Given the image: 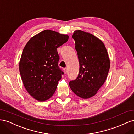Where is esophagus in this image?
Masks as SVG:
<instances>
[{
    "instance_id": "esophagus-1",
    "label": "esophagus",
    "mask_w": 134,
    "mask_h": 134,
    "mask_svg": "<svg viewBox=\"0 0 134 134\" xmlns=\"http://www.w3.org/2000/svg\"><path fill=\"white\" fill-rule=\"evenodd\" d=\"M63 72H64V73L65 74H67V69L66 68H63Z\"/></svg>"
}]
</instances>
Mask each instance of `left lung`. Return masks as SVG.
Listing matches in <instances>:
<instances>
[{"label": "left lung", "instance_id": "1", "mask_svg": "<svg viewBox=\"0 0 134 134\" xmlns=\"http://www.w3.org/2000/svg\"><path fill=\"white\" fill-rule=\"evenodd\" d=\"M72 38L80 68L77 77L70 82V87L78 97L88 99L94 96L105 81L110 60L104 43L93 34L76 30Z\"/></svg>", "mask_w": 134, "mask_h": 134}]
</instances>
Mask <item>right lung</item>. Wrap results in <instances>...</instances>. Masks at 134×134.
Returning a JSON list of instances; mask_svg holds the SVG:
<instances>
[{
    "mask_svg": "<svg viewBox=\"0 0 134 134\" xmlns=\"http://www.w3.org/2000/svg\"><path fill=\"white\" fill-rule=\"evenodd\" d=\"M68 37L45 30L32 37L24 48L19 63L21 79L27 91L38 101L47 100L55 93L63 74L57 48Z\"/></svg>",
    "mask_w": 134,
    "mask_h": 134,
    "instance_id": "right-lung-1",
    "label": "right lung"
}]
</instances>
